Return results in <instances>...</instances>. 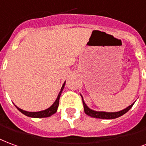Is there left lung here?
I'll list each match as a JSON object with an SVG mask.
<instances>
[{
    "instance_id": "left-lung-1",
    "label": "left lung",
    "mask_w": 146,
    "mask_h": 146,
    "mask_svg": "<svg viewBox=\"0 0 146 146\" xmlns=\"http://www.w3.org/2000/svg\"><path fill=\"white\" fill-rule=\"evenodd\" d=\"M82 103H83L84 106V111L87 115L90 116L92 117L100 118V119H114V118L119 117L121 116L124 115V113H126L132 107L133 104H135L134 103L131 105H130L129 107H127V108L122 110L121 111H118V112H104V111H96V110H92L90 108H89L87 107V105L85 104L83 98H82Z\"/></svg>"
}]
</instances>
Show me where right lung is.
<instances>
[{
	"label": "right lung",
	"instance_id": "add662e5",
	"mask_svg": "<svg viewBox=\"0 0 146 146\" xmlns=\"http://www.w3.org/2000/svg\"><path fill=\"white\" fill-rule=\"evenodd\" d=\"M64 85H65V82L63 84L62 87H61V89H60L59 94L57 96V100H55V102L54 103V104L50 107L48 109L44 110H42V111H39V112H28V111H25V110H23L20 109L18 107L17 109L19 110V111L21 113H22L23 114H25V116H28V117H35V118H41V117H50L51 115H53L54 113L57 112V107L59 106V100H60V96L61 92H62L63 89H64Z\"/></svg>",
	"mask_w": 146,
	"mask_h": 146
}]
</instances>
